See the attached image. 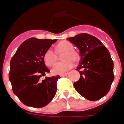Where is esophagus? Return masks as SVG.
<instances>
[{
  "label": "esophagus",
  "instance_id": "esophagus-1",
  "mask_svg": "<svg viewBox=\"0 0 124 124\" xmlns=\"http://www.w3.org/2000/svg\"><path fill=\"white\" fill-rule=\"evenodd\" d=\"M68 75V73H63V74H60V76H61V77H64V76H67Z\"/></svg>",
  "mask_w": 124,
  "mask_h": 124
}]
</instances>
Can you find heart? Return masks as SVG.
Returning <instances> with one entry per match:
<instances>
[{
	"label": "heart",
	"instance_id": "heart-1",
	"mask_svg": "<svg viewBox=\"0 0 124 124\" xmlns=\"http://www.w3.org/2000/svg\"><path fill=\"white\" fill-rule=\"evenodd\" d=\"M71 43L68 41H60L55 47V51L48 49L43 55V60L48 66H53L58 60V55H61V58L64 61L59 62L53 68L51 72L53 74H61L69 71L74 66V62L79 60V56L75 50Z\"/></svg>",
	"mask_w": 124,
	"mask_h": 124
}]
</instances>
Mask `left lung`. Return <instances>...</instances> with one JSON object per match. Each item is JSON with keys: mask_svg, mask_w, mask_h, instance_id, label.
<instances>
[{"mask_svg": "<svg viewBox=\"0 0 124 124\" xmlns=\"http://www.w3.org/2000/svg\"><path fill=\"white\" fill-rule=\"evenodd\" d=\"M68 40L79 49L81 62L76 70L80 78L74 83L79 94L89 101H97L109 91L114 79V63L109 50L96 37L81 33Z\"/></svg>", "mask_w": 124, "mask_h": 124, "instance_id": "left-lung-1", "label": "left lung"}]
</instances>
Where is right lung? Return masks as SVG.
<instances>
[{
    "instance_id": "obj_1",
    "label": "right lung",
    "mask_w": 124,
    "mask_h": 124,
    "mask_svg": "<svg viewBox=\"0 0 124 124\" xmlns=\"http://www.w3.org/2000/svg\"><path fill=\"white\" fill-rule=\"evenodd\" d=\"M57 41L30 38L22 43L11 59L8 74L14 94L30 107L40 108L48 104L56 93V82L60 76L46 77L50 70L43 55Z\"/></svg>"
}]
</instances>
